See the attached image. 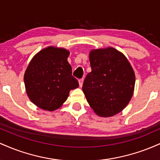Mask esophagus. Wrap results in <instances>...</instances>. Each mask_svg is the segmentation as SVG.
Instances as JSON below:
<instances>
[{
    "instance_id": "obj_1",
    "label": "esophagus",
    "mask_w": 160,
    "mask_h": 160,
    "mask_svg": "<svg viewBox=\"0 0 160 160\" xmlns=\"http://www.w3.org/2000/svg\"><path fill=\"white\" fill-rule=\"evenodd\" d=\"M79 85H80V87H82V83H83V80L82 79H80V80H79Z\"/></svg>"
}]
</instances>
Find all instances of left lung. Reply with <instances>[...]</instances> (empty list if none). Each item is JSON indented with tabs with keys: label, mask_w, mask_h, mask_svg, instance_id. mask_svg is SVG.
<instances>
[{
	"label": "left lung",
	"mask_w": 160,
	"mask_h": 160,
	"mask_svg": "<svg viewBox=\"0 0 160 160\" xmlns=\"http://www.w3.org/2000/svg\"><path fill=\"white\" fill-rule=\"evenodd\" d=\"M92 71L86 75L82 91L90 107L100 117H113L129 103L135 74L122 52L113 47L92 49Z\"/></svg>",
	"instance_id": "left-lung-1"
}]
</instances>
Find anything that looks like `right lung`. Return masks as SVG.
Returning <instances> with one entry per match:
<instances>
[{
  "mask_svg": "<svg viewBox=\"0 0 160 160\" xmlns=\"http://www.w3.org/2000/svg\"><path fill=\"white\" fill-rule=\"evenodd\" d=\"M69 50L46 47L32 58L24 74L27 95L33 104L44 111L58 109L71 89L79 87L68 62Z\"/></svg>",
  "mask_w": 160,
  "mask_h": 160,
  "instance_id": "right-lung-1",
  "label": "right lung"
}]
</instances>
